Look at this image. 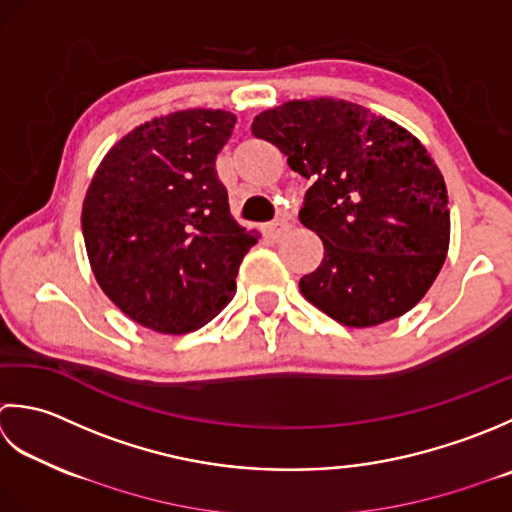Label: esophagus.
<instances>
[{
	"label": "esophagus",
	"mask_w": 512,
	"mask_h": 512,
	"mask_svg": "<svg viewBox=\"0 0 512 512\" xmlns=\"http://www.w3.org/2000/svg\"><path fill=\"white\" fill-rule=\"evenodd\" d=\"M285 229H287V223H285V221H274V223H269V225H265V229H263V232H265V236H269V238H274V241H276V238H280V234H283V232H285Z\"/></svg>",
	"instance_id": "34e87169"
}]
</instances>
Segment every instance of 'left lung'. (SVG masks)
<instances>
[{"label":"left lung","mask_w":512,"mask_h":512,"mask_svg":"<svg viewBox=\"0 0 512 512\" xmlns=\"http://www.w3.org/2000/svg\"><path fill=\"white\" fill-rule=\"evenodd\" d=\"M252 134L311 181L298 218L325 258L300 278L302 296L358 329L413 309L451 238L446 185L424 145L358 103L327 97L260 112Z\"/></svg>","instance_id":"obj_1"}]
</instances>
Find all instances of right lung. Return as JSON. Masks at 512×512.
I'll return each mask as SVG.
<instances>
[{
  "label": "right lung",
  "instance_id": "add662e5",
  "mask_svg": "<svg viewBox=\"0 0 512 512\" xmlns=\"http://www.w3.org/2000/svg\"><path fill=\"white\" fill-rule=\"evenodd\" d=\"M225 110H181L134 128L103 156L81 212L99 287L159 333L207 325L236 291L258 243L229 214L216 154L232 137Z\"/></svg>",
  "mask_w": 512,
  "mask_h": 512
}]
</instances>
